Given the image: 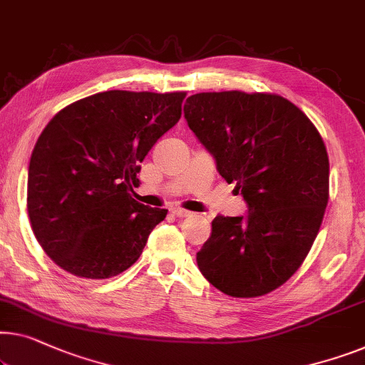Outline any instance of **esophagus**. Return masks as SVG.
<instances>
[{
    "label": "esophagus",
    "instance_id": "esophagus-1",
    "mask_svg": "<svg viewBox=\"0 0 365 365\" xmlns=\"http://www.w3.org/2000/svg\"><path fill=\"white\" fill-rule=\"evenodd\" d=\"M171 212L176 215V217H191L192 212H189L186 209H181V207H174L171 209Z\"/></svg>",
    "mask_w": 365,
    "mask_h": 365
}]
</instances>
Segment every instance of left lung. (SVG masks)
<instances>
[{"label":"left lung","instance_id":"left-lung-1","mask_svg":"<svg viewBox=\"0 0 365 365\" xmlns=\"http://www.w3.org/2000/svg\"><path fill=\"white\" fill-rule=\"evenodd\" d=\"M184 117L248 205L247 217L212 220L199 270L229 297H263L293 277L319 232L329 199L324 141L277 93H195Z\"/></svg>","mask_w":365,"mask_h":365}]
</instances>
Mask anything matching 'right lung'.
<instances>
[{
  "mask_svg": "<svg viewBox=\"0 0 365 365\" xmlns=\"http://www.w3.org/2000/svg\"><path fill=\"white\" fill-rule=\"evenodd\" d=\"M186 92L108 91L52 118L31 155L28 214L51 260L78 278L117 277L168 210L131 197L153 145L181 118Z\"/></svg>",
  "mask_w": 365,
  "mask_h": 365,
  "instance_id": "add662e5",
  "label": "right lung"
}]
</instances>
